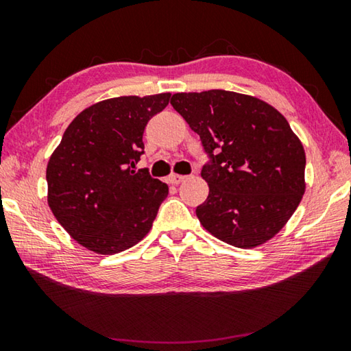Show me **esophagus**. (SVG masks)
Listing matches in <instances>:
<instances>
[{
    "label": "esophagus",
    "mask_w": 351,
    "mask_h": 351,
    "mask_svg": "<svg viewBox=\"0 0 351 351\" xmlns=\"http://www.w3.org/2000/svg\"><path fill=\"white\" fill-rule=\"evenodd\" d=\"M186 178L187 176H184V175H170L169 176V182L170 184H175V186H176V184H181L184 180H186Z\"/></svg>",
    "instance_id": "obj_1"
}]
</instances>
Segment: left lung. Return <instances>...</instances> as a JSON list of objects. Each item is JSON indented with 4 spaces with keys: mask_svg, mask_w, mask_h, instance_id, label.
<instances>
[{
    "mask_svg": "<svg viewBox=\"0 0 351 351\" xmlns=\"http://www.w3.org/2000/svg\"><path fill=\"white\" fill-rule=\"evenodd\" d=\"M170 104L209 158L199 223L235 247L271 240L305 193V150L287 119L263 100L224 90L178 93Z\"/></svg>",
    "mask_w": 351,
    "mask_h": 351,
    "instance_id": "obj_1",
    "label": "left lung"
}]
</instances>
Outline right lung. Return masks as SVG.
<instances>
[{
  "label": "right lung",
  "instance_id": "right-lung-1",
  "mask_svg": "<svg viewBox=\"0 0 351 351\" xmlns=\"http://www.w3.org/2000/svg\"><path fill=\"white\" fill-rule=\"evenodd\" d=\"M170 93L123 96L83 110L64 132L46 169L47 203L64 230L90 251L111 255L152 229L167 184L134 167L144 130Z\"/></svg>",
  "mask_w": 351,
  "mask_h": 351
}]
</instances>
